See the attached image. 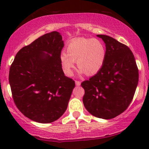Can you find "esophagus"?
Instances as JSON below:
<instances>
[{
	"mask_svg": "<svg viewBox=\"0 0 149 149\" xmlns=\"http://www.w3.org/2000/svg\"><path fill=\"white\" fill-rule=\"evenodd\" d=\"M75 84H76L77 86H80L81 85V82L79 81H75Z\"/></svg>",
	"mask_w": 149,
	"mask_h": 149,
	"instance_id": "obj_1",
	"label": "esophagus"
}]
</instances>
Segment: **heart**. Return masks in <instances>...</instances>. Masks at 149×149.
<instances>
[{"instance_id": "heart-1", "label": "heart", "mask_w": 149, "mask_h": 149, "mask_svg": "<svg viewBox=\"0 0 149 149\" xmlns=\"http://www.w3.org/2000/svg\"><path fill=\"white\" fill-rule=\"evenodd\" d=\"M106 58V48L97 38H79L69 42L66 53L61 54L60 60L64 73L70 77L75 68V62L79 73L87 75L96 74L102 67Z\"/></svg>"}]
</instances>
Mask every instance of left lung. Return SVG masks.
Here are the masks:
<instances>
[{
  "label": "left lung",
  "instance_id": "obj_1",
  "mask_svg": "<svg viewBox=\"0 0 149 149\" xmlns=\"http://www.w3.org/2000/svg\"><path fill=\"white\" fill-rule=\"evenodd\" d=\"M106 45L100 70L81 83L83 102L91 115L104 119L119 115L129 107L138 83V69L127 46L107 35L97 34Z\"/></svg>",
  "mask_w": 149,
  "mask_h": 149
}]
</instances>
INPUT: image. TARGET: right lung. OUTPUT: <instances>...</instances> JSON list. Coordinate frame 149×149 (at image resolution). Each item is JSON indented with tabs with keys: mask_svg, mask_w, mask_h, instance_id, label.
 <instances>
[{
	"mask_svg": "<svg viewBox=\"0 0 149 149\" xmlns=\"http://www.w3.org/2000/svg\"><path fill=\"white\" fill-rule=\"evenodd\" d=\"M64 46L60 32L45 34L22 48L10 67L14 102L32 121L52 123L68 107L75 83L63 72L60 57Z\"/></svg>",
	"mask_w": 149,
	"mask_h": 149,
	"instance_id": "right-lung-1",
	"label": "right lung"
}]
</instances>
